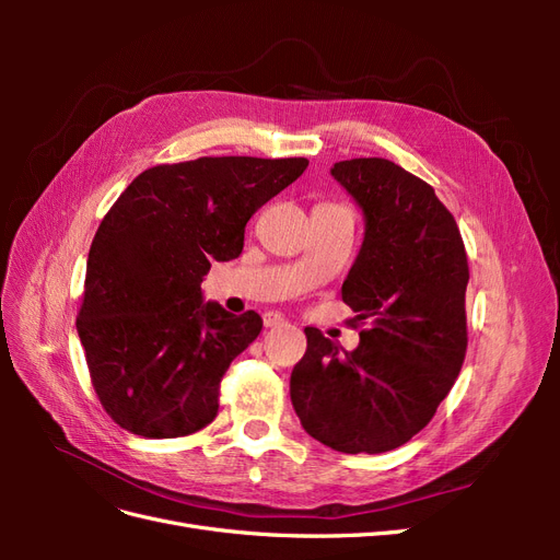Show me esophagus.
<instances>
[{"mask_svg":"<svg viewBox=\"0 0 560 560\" xmlns=\"http://www.w3.org/2000/svg\"><path fill=\"white\" fill-rule=\"evenodd\" d=\"M284 322H287V319H284L280 313H273V311L264 313V325H266V327H282Z\"/></svg>","mask_w":560,"mask_h":560,"instance_id":"34e87169","label":"esophagus"}]
</instances>
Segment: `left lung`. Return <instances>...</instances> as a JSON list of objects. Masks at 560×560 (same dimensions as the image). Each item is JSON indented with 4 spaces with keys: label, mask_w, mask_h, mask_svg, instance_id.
Instances as JSON below:
<instances>
[{
    "label": "left lung",
    "mask_w": 560,
    "mask_h": 560,
    "mask_svg": "<svg viewBox=\"0 0 560 560\" xmlns=\"http://www.w3.org/2000/svg\"><path fill=\"white\" fill-rule=\"evenodd\" d=\"M331 175L364 212V243L341 294L358 313L354 325H371L352 352L306 327L290 395L319 444L385 453L428 425L460 374L467 252L432 186L397 163L350 159L334 163Z\"/></svg>",
    "instance_id": "obj_1"
}]
</instances>
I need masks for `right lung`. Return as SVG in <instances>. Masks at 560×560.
Listing matches in <instances>:
<instances>
[{"label":"right lung","instance_id":"right-lung-1","mask_svg":"<svg viewBox=\"0 0 560 560\" xmlns=\"http://www.w3.org/2000/svg\"><path fill=\"white\" fill-rule=\"evenodd\" d=\"M306 167L202 156L149 167L116 198L93 238L77 315L91 383L116 425L173 439L214 420L219 383L264 322L202 303V276L210 261L238 257L249 217Z\"/></svg>","mask_w":560,"mask_h":560}]
</instances>
